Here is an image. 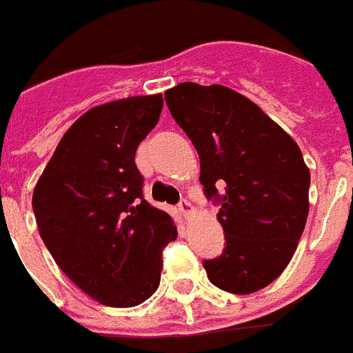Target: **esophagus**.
<instances>
[{
	"mask_svg": "<svg viewBox=\"0 0 353 353\" xmlns=\"http://www.w3.org/2000/svg\"><path fill=\"white\" fill-rule=\"evenodd\" d=\"M179 210H180V214L182 216H192V212H194V205L192 203L188 201V199H182V201L179 203Z\"/></svg>",
	"mask_w": 353,
	"mask_h": 353,
	"instance_id": "obj_1",
	"label": "esophagus"
}]
</instances>
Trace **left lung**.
<instances>
[{"label": "left lung", "instance_id": "left-lung-1", "mask_svg": "<svg viewBox=\"0 0 353 353\" xmlns=\"http://www.w3.org/2000/svg\"><path fill=\"white\" fill-rule=\"evenodd\" d=\"M165 103L199 154L205 195L220 205L225 248L203 261L208 280L236 295L258 292L292 261L307 223L310 171L299 146L256 103L220 84L182 82Z\"/></svg>", "mask_w": 353, "mask_h": 353}]
</instances>
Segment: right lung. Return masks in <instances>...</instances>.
<instances>
[{"label":"right lung","instance_id":"1","mask_svg":"<svg viewBox=\"0 0 353 353\" xmlns=\"http://www.w3.org/2000/svg\"><path fill=\"white\" fill-rule=\"evenodd\" d=\"M161 94L105 103L65 131L33 190L43 243L82 292L101 305L137 307L158 290L173 218L143 197L139 143L154 130Z\"/></svg>","mask_w":353,"mask_h":353}]
</instances>
